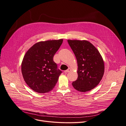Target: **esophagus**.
Listing matches in <instances>:
<instances>
[{"instance_id": "34e87169", "label": "esophagus", "mask_w": 126, "mask_h": 126, "mask_svg": "<svg viewBox=\"0 0 126 126\" xmlns=\"http://www.w3.org/2000/svg\"><path fill=\"white\" fill-rule=\"evenodd\" d=\"M70 71H71V69L68 68V69H67V70H66L64 71V73H65V74H67V73H68V72H70Z\"/></svg>"}]
</instances>
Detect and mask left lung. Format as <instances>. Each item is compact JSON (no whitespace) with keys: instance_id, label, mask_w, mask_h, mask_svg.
<instances>
[{"instance_id":"1","label":"left lung","mask_w":126,"mask_h":126,"mask_svg":"<svg viewBox=\"0 0 126 126\" xmlns=\"http://www.w3.org/2000/svg\"><path fill=\"white\" fill-rule=\"evenodd\" d=\"M78 63V79L72 85L77 90L87 92L100 83L105 70L103 58L95 46L87 40H68Z\"/></svg>"}]
</instances>
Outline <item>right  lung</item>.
<instances>
[{
	"label": "right lung",
	"instance_id": "right-lung-1",
	"mask_svg": "<svg viewBox=\"0 0 126 126\" xmlns=\"http://www.w3.org/2000/svg\"><path fill=\"white\" fill-rule=\"evenodd\" d=\"M63 39L40 41L26 51L21 63L24 80L34 91L48 92L54 88L62 71L57 69L53 57Z\"/></svg>",
	"mask_w": 126,
	"mask_h": 126
}]
</instances>
